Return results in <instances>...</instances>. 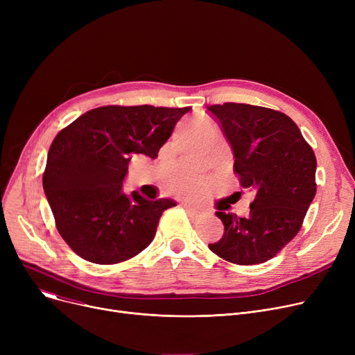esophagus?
Returning <instances> with one entry per match:
<instances>
[{"instance_id": "34e87169", "label": "esophagus", "mask_w": 355, "mask_h": 355, "mask_svg": "<svg viewBox=\"0 0 355 355\" xmlns=\"http://www.w3.org/2000/svg\"><path fill=\"white\" fill-rule=\"evenodd\" d=\"M184 207H185V209H187V210H189V211H191V213H193V214H200V213H201V211H200V209H198V207H194V206H190V204H187V202H185V204H184Z\"/></svg>"}]
</instances>
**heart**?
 Instances as JSON below:
<instances>
[{
	"mask_svg": "<svg viewBox=\"0 0 355 355\" xmlns=\"http://www.w3.org/2000/svg\"><path fill=\"white\" fill-rule=\"evenodd\" d=\"M197 182L190 180V178H184V180H178L177 184H175V189L178 191H190V190H194L196 189Z\"/></svg>",
	"mask_w": 355,
	"mask_h": 355,
	"instance_id": "1",
	"label": "heart"
}]
</instances>
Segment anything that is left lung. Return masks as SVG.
Masks as SVG:
<instances>
[{"label":"left lung","mask_w":355,"mask_h":355,"mask_svg":"<svg viewBox=\"0 0 355 355\" xmlns=\"http://www.w3.org/2000/svg\"><path fill=\"white\" fill-rule=\"evenodd\" d=\"M207 109L232 145L240 185L254 194L248 218L218 209L225 234L209 248L236 265L263 263L302 227L316 194L315 154L282 112L233 102Z\"/></svg>","instance_id":"1"}]
</instances>
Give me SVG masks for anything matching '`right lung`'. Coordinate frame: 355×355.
I'll return each mask as SVG.
<instances>
[{
	"label": "right lung",
	"mask_w": 355,
	"mask_h": 355,
	"mask_svg": "<svg viewBox=\"0 0 355 355\" xmlns=\"http://www.w3.org/2000/svg\"><path fill=\"white\" fill-rule=\"evenodd\" d=\"M190 107L101 106L55 135L43 189L63 240L82 259L115 265L149 246L171 198L146 200L122 191L135 155L157 158Z\"/></svg>",
	"instance_id": "1"
}]
</instances>
